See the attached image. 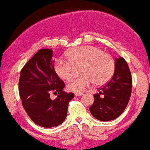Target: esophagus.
Here are the masks:
<instances>
[{"mask_svg": "<svg viewBox=\"0 0 150 150\" xmlns=\"http://www.w3.org/2000/svg\"><path fill=\"white\" fill-rule=\"evenodd\" d=\"M76 96H78V97H81L82 95H83V93H75Z\"/></svg>", "mask_w": 150, "mask_h": 150, "instance_id": "obj_1", "label": "esophagus"}]
</instances>
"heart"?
Segmentation results:
<instances>
[{"label":"heart","instance_id":"obj_1","mask_svg":"<svg viewBox=\"0 0 150 150\" xmlns=\"http://www.w3.org/2000/svg\"><path fill=\"white\" fill-rule=\"evenodd\" d=\"M67 61L58 59L54 64V71L60 79L68 80L72 74V67L81 65V76L71 79L67 85L68 90L81 92L94 82L102 86L113 76L115 63L109 53L94 46H81L65 53Z\"/></svg>","mask_w":150,"mask_h":150}]
</instances>
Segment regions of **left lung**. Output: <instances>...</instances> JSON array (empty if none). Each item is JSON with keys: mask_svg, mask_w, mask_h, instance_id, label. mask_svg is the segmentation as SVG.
Instances as JSON below:
<instances>
[{"mask_svg": "<svg viewBox=\"0 0 150 150\" xmlns=\"http://www.w3.org/2000/svg\"><path fill=\"white\" fill-rule=\"evenodd\" d=\"M115 68L111 80L94 95L90 111L94 117L103 122L116 119L128 104L132 88V78L128 64L122 57L115 61Z\"/></svg>", "mask_w": 150, "mask_h": 150, "instance_id": "left-lung-1", "label": "left lung"}]
</instances>
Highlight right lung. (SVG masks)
I'll return each instance as SVG.
<instances>
[{"instance_id":"obj_1","label":"right lung","mask_w":150,"mask_h":150,"mask_svg":"<svg viewBox=\"0 0 150 150\" xmlns=\"http://www.w3.org/2000/svg\"><path fill=\"white\" fill-rule=\"evenodd\" d=\"M53 51L41 49L24 65L20 73L18 91L28 115L39 126L58 127L65 120L74 93H67L64 82L54 71ZM58 93L55 100L50 94Z\"/></svg>"}]
</instances>
